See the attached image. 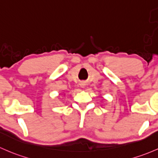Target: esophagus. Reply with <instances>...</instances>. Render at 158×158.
Segmentation results:
<instances>
[{
    "mask_svg": "<svg viewBox=\"0 0 158 158\" xmlns=\"http://www.w3.org/2000/svg\"><path fill=\"white\" fill-rule=\"evenodd\" d=\"M82 85H84V84H82Z\"/></svg>",
    "mask_w": 158,
    "mask_h": 158,
    "instance_id": "34e87169",
    "label": "esophagus"
}]
</instances>
